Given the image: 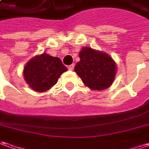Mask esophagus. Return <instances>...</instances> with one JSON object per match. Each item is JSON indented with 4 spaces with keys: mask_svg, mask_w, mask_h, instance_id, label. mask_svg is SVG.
Wrapping results in <instances>:
<instances>
[{
    "mask_svg": "<svg viewBox=\"0 0 149 149\" xmlns=\"http://www.w3.org/2000/svg\"><path fill=\"white\" fill-rule=\"evenodd\" d=\"M74 65L71 64V65H69L68 69L70 70H74Z\"/></svg>",
    "mask_w": 149,
    "mask_h": 149,
    "instance_id": "1",
    "label": "esophagus"
}]
</instances>
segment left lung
Returning a JSON list of instances; mask_svg holds the SVG:
<instances>
[{
  "label": "left lung",
  "instance_id": "obj_1",
  "mask_svg": "<svg viewBox=\"0 0 149 149\" xmlns=\"http://www.w3.org/2000/svg\"><path fill=\"white\" fill-rule=\"evenodd\" d=\"M80 61L74 66L76 73L86 87L93 91L109 88L117 74V65L109 54L89 47L82 48Z\"/></svg>",
  "mask_w": 149,
  "mask_h": 149
}]
</instances>
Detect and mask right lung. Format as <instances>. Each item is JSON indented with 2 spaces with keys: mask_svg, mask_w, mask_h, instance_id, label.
Wrapping results in <instances>:
<instances>
[{
  "mask_svg": "<svg viewBox=\"0 0 149 149\" xmlns=\"http://www.w3.org/2000/svg\"><path fill=\"white\" fill-rule=\"evenodd\" d=\"M66 70L60 58L44 53L32 57L25 65L23 77L33 91L45 92L56 84L61 74Z\"/></svg>",
  "mask_w": 149,
  "mask_h": 149,
  "instance_id": "1",
  "label": "right lung"
}]
</instances>
